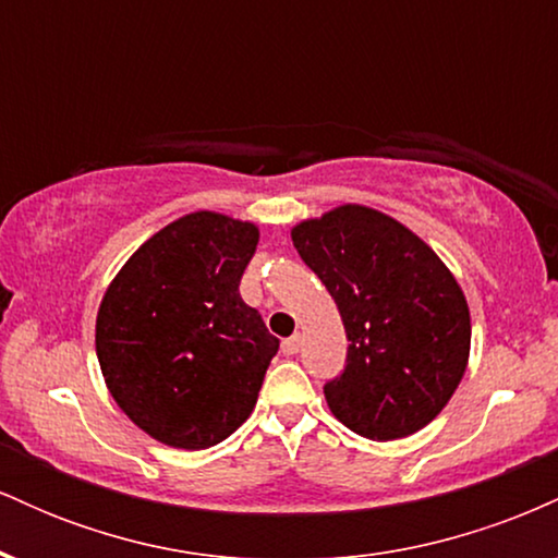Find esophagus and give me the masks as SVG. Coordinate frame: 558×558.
<instances>
[{
	"label": "esophagus",
	"mask_w": 558,
	"mask_h": 558,
	"mask_svg": "<svg viewBox=\"0 0 558 558\" xmlns=\"http://www.w3.org/2000/svg\"><path fill=\"white\" fill-rule=\"evenodd\" d=\"M299 345H301V336H291V338H286L280 349H283L286 356H293L299 351Z\"/></svg>",
	"instance_id": "34e87169"
}]
</instances>
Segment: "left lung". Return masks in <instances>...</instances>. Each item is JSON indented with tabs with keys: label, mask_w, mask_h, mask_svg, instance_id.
Masks as SVG:
<instances>
[{
	"label": "left lung",
	"mask_w": 558,
	"mask_h": 558,
	"mask_svg": "<svg viewBox=\"0 0 558 558\" xmlns=\"http://www.w3.org/2000/svg\"><path fill=\"white\" fill-rule=\"evenodd\" d=\"M341 312L349 354L325 386L330 412L369 440L422 430L462 383L470 306L438 254L393 217L343 204L291 230Z\"/></svg>",
	"instance_id": "left-lung-1"
}]
</instances>
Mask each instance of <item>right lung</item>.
<instances>
[{
  "mask_svg": "<svg viewBox=\"0 0 558 558\" xmlns=\"http://www.w3.org/2000/svg\"><path fill=\"white\" fill-rule=\"evenodd\" d=\"M254 222L191 213L133 252L96 315V356L118 407L159 444L217 446L254 412L280 341L239 283Z\"/></svg>",
  "mask_w": 558,
  "mask_h": 558,
  "instance_id": "1",
  "label": "right lung"
}]
</instances>
